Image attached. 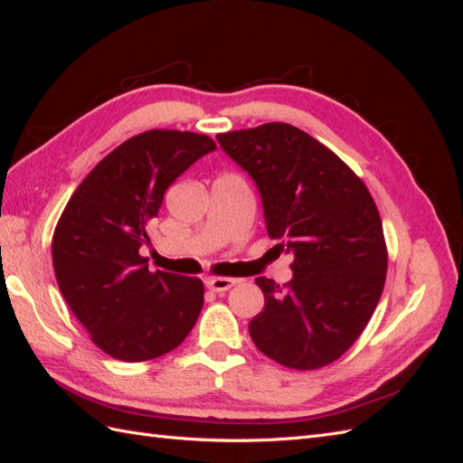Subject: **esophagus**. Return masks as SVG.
Returning <instances> with one entry per match:
<instances>
[{"label":"esophagus","mask_w":463,"mask_h":463,"mask_svg":"<svg viewBox=\"0 0 463 463\" xmlns=\"http://www.w3.org/2000/svg\"><path fill=\"white\" fill-rule=\"evenodd\" d=\"M235 284H237V279H233V278H208L206 279V288L210 291H216V293L226 291Z\"/></svg>","instance_id":"34e87169"}]
</instances>
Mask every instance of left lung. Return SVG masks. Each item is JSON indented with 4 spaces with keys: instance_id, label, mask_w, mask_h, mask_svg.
I'll return each mask as SVG.
<instances>
[{
    "instance_id": "left-lung-1",
    "label": "left lung",
    "mask_w": 463,
    "mask_h": 463,
    "mask_svg": "<svg viewBox=\"0 0 463 463\" xmlns=\"http://www.w3.org/2000/svg\"><path fill=\"white\" fill-rule=\"evenodd\" d=\"M259 189L266 232L293 257L282 288L259 276L264 309L249 334L264 355L299 371L325 367L359 338L383 296L386 245L365 184L288 123L218 135Z\"/></svg>"
}]
</instances>
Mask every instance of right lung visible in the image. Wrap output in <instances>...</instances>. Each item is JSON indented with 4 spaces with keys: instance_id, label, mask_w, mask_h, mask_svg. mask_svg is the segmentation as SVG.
<instances>
[{
    "instance_id": "obj_1",
    "label": "right lung",
    "mask_w": 463,
    "mask_h": 463,
    "mask_svg": "<svg viewBox=\"0 0 463 463\" xmlns=\"http://www.w3.org/2000/svg\"><path fill=\"white\" fill-rule=\"evenodd\" d=\"M216 150L210 137L154 129L111 150L69 199L52 241L53 272L92 342L121 361L172 352L204 301L199 278L150 272L138 249L164 193Z\"/></svg>"
}]
</instances>
